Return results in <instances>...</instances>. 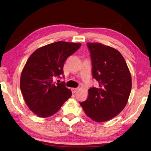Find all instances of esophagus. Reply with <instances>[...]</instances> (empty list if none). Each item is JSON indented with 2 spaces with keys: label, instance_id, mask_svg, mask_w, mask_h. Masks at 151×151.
I'll return each instance as SVG.
<instances>
[{
  "label": "esophagus",
  "instance_id": "34e87169",
  "mask_svg": "<svg viewBox=\"0 0 151 151\" xmlns=\"http://www.w3.org/2000/svg\"><path fill=\"white\" fill-rule=\"evenodd\" d=\"M71 90H72V93H75L78 90V88H72Z\"/></svg>",
  "mask_w": 151,
  "mask_h": 151
}]
</instances>
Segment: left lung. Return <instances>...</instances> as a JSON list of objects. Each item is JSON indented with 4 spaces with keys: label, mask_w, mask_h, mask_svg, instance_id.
Listing matches in <instances>:
<instances>
[{
    "label": "left lung",
    "mask_w": 151,
    "mask_h": 151,
    "mask_svg": "<svg viewBox=\"0 0 151 151\" xmlns=\"http://www.w3.org/2000/svg\"><path fill=\"white\" fill-rule=\"evenodd\" d=\"M92 76L98 86L88 90V98L80 105L86 115L96 122L114 118L125 108L132 88L125 60L118 50L99 42L87 43Z\"/></svg>",
    "instance_id": "1"
}]
</instances>
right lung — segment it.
<instances>
[{
	"label": "right lung",
	"instance_id": "add662e5",
	"mask_svg": "<svg viewBox=\"0 0 151 151\" xmlns=\"http://www.w3.org/2000/svg\"><path fill=\"white\" fill-rule=\"evenodd\" d=\"M81 46L58 41L38 48L29 56L21 73L20 87L26 103L37 116L53 115L71 97V90L64 82L55 84L53 79L63 76L66 59Z\"/></svg>",
	"mask_w": 151,
	"mask_h": 151
}]
</instances>
